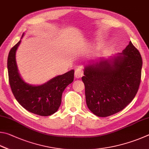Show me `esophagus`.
<instances>
[{
  "label": "esophagus",
  "mask_w": 149,
  "mask_h": 149,
  "mask_svg": "<svg viewBox=\"0 0 149 149\" xmlns=\"http://www.w3.org/2000/svg\"><path fill=\"white\" fill-rule=\"evenodd\" d=\"M82 75H83V70L82 68L80 67L77 68V69L75 70V72H74L75 77H76L77 79H79V78L82 77Z\"/></svg>",
  "instance_id": "obj_1"
}]
</instances>
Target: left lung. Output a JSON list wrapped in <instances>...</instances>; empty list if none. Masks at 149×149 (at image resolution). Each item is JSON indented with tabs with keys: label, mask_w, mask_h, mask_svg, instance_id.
<instances>
[{
	"label": "left lung",
	"mask_w": 149,
	"mask_h": 149,
	"mask_svg": "<svg viewBox=\"0 0 149 149\" xmlns=\"http://www.w3.org/2000/svg\"><path fill=\"white\" fill-rule=\"evenodd\" d=\"M121 54L124 56L116 57L113 61L101 59L84 69L82 80L86 104L97 116H109L123 110L139 90L141 56L132 42Z\"/></svg>",
	"instance_id": "left-lung-1"
}]
</instances>
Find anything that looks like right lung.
<instances>
[{
	"instance_id": "obj_1",
	"label": "right lung",
	"mask_w": 149,
	"mask_h": 149,
	"mask_svg": "<svg viewBox=\"0 0 149 149\" xmlns=\"http://www.w3.org/2000/svg\"><path fill=\"white\" fill-rule=\"evenodd\" d=\"M21 40L12 47L8 56V72L12 92L17 102L27 111L42 116L52 115L61 105L65 88L74 80V70L55 77L43 85L33 86L26 84L21 79L15 62V52Z\"/></svg>"
}]
</instances>
